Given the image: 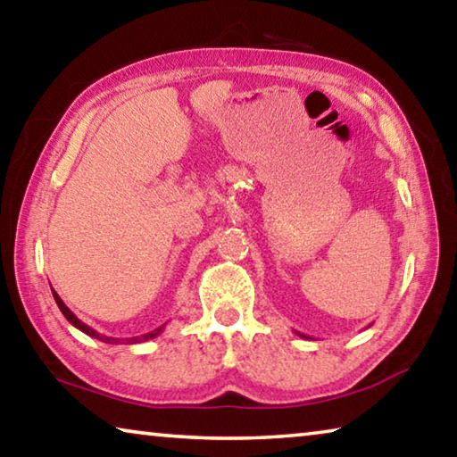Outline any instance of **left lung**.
Masks as SVG:
<instances>
[{
	"mask_svg": "<svg viewBox=\"0 0 457 457\" xmlns=\"http://www.w3.org/2000/svg\"><path fill=\"white\" fill-rule=\"evenodd\" d=\"M300 337H304V335H300Z\"/></svg>",
	"mask_w": 457,
	"mask_h": 457,
	"instance_id": "8db88e82",
	"label": "left lung"
}]
</instances>
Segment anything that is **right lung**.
Masks as SVG:
<instances>
[{
    "mask_svg": "<svg viewBox=\"0 0 457 457\" xmlns=\"http://www.w3.org/2000/svg\"><path fill=\"white\" fill-rule=\"evenodd\" d=\"M52 294H54V300H56V304H58V308L62 311V314L66 316V320L72 324V327H76L79 330H82L84 335H88V337H92V338H98V340H103V343H108V345H114V343H120V340H127V345H135V343H145V340H151V338H154V337H159L161 332H163V328H165V324H161L159 328H154V330H151V332H146V335H141V337H130V338H114V337H106V335H100V332H96L95 328H90L88 324H84L79 316H76L71 308H68L64 303H62V298L58 296L56 294V290L52 288Z\"/></svg>",
    "mask_w": 457,
    "mask_h": 457,
    "instance_id": "1",
    "label": "right lung"
}]
</instances>
